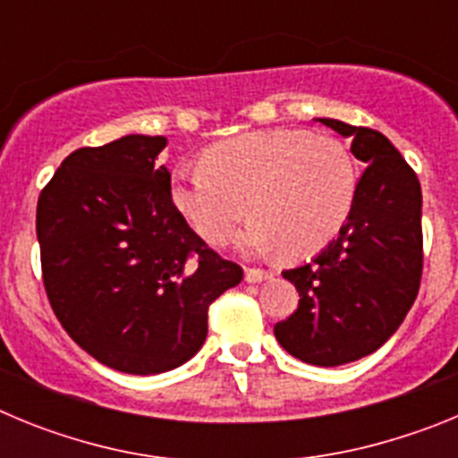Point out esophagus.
<instances>
[{
	"mask_svg": "<svg viewBox=\"0 0 458 458\" xmlns=\"http://www.w3.org/2000/svg\"><path fill=\"white\" fill-rule=\"evenodd\" d=\"M270 273L264 268H248L245 270V282H250V284H259V282H264V279H268Z\"/></svg>",
	"mask_w": 458,
	"mask_h": 458,
	"instance_id": "obj_1",
	"label": "esophagus"
}]
</instances>
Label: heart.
<instances>
[{"instance_id": "b5f03b06", "label": "heart", "mask_w": 458, "mask_h": 458, "mask_svg": "<svg viewBox=\"0 0 458 458\" xmlns=\"http://www.w3.org/2000/svg\"><path fill=\"white\" fill-rule=\"evenodd\" d=\"M201 167L176 169L172 201L210 245H226L252 217L245 245L289 259L321 252L349 220L358 169L349 148L295 128L245 132L213 144Z\"/></svg>"}]
</instances>
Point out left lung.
<instances>
[{"label":"left lung","mask_w":458,"mask_h":458,"mask_svg":"<svg viewBox=\"0 0 458 458\" xmlns=\"http://www.w3.org/2000/svg\"><path fill=\"white\" fill-rule=\"evenodd\" d=\"M365 163L358 197L339 236L311 264L284 270L298 310L275 323L282 349L307 365L337 367L380 349L412 307L422 279V190L386 135L337 119Z\"/></svg>","instance_id":"left-lung-1"}]
</instances>
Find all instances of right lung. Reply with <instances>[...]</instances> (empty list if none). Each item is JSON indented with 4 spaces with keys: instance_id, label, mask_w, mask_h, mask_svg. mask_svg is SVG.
I'll return each instance as SVG.
<instances>
[{
    "instance_id": "right-lung-1",
    "label": "right lung",
    "mask_w": 458,
    "mask_h": 458,
    "mask_svg": "<svg viewBox=\"0 0 458 458\" xmlns=\"http://www.w3.org/2000/svg\"><path fill=\"white\" fill-rule=\"evenodd\" d=\"M165 137L125 135L72 151L43 188L36 236L47 301L71 339L123 374L188 362L208 307L242 268L190 229L157 165Z\"/></svg>"
}]
</instances>
